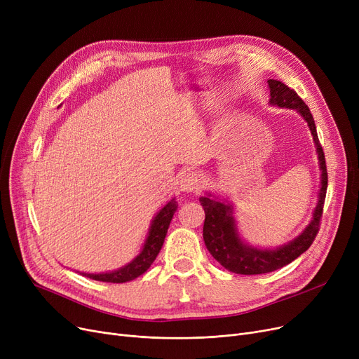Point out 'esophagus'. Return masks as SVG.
<instances>
[{"label": "esophagus", "instance_id": "1", "mask_svg": "<svg viewBox=\"0 0 359 359\" xmlns=\"http://www.w3.org/2000/svg\"><path fill=\"white\" fill-rule=\"evenodd\" d=\"M201 176L192 170H187L180 176V189L183 192H198L201 189Z\"/></svg>", "mask_w": 359, "mask_h": 359}]
</instances>
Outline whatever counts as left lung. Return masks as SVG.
<instances>
[{
	"label": "left lung",
	"mask_w": 359,
	"mask_h": 359,
	"mask_svg": "<svg viewBox=\"0 0 359 359\" xmlns=\"http://www.w3.org/2000/svg\"><path fill=\"white\" fill-rule=\"evenodd\" d=\"M268 84L271 88L269 104L294 109L307 122L311 130L313 141L316 144L320 172H322V177L320 179L322 180H320L318 201L310 224L298 237L276 249L252 248L241 240L236 219L233 217L234 208L231 203L211 198L210 194L199 198V202L205 211L203 241L206 249L225 269L238 275H260L273 272L288 265L299 255H303L311 246L318 233L320 218H322L323 214V205L327 191V168L325 153L318 142L316 123L309 106L299 99L292 88L282 81L268 80Z\"/></svg>",
	"instance_id": "8db88e82"
}]
</instances>
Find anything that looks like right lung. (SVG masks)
<instances>
[{
    "mask_svg": "<svg viewBox=\"0 0 359 359\" xmlns=\"http://www.w3.org/2000/svg\"><path fill=\"white\" fill-rule=\"evenodd\" d=\"M176 210H177V202L175 199H172L167 205L163 206L160 212L154 217L153 222H151V227L142 246V250L137 257H134V260L129 262L123 268L118 271H111V272H103V273H84V272H80V273L94 280L113 282V284H122V282H128L138 278L140 275L147 272V269L151 266V263L156 260L157 255L160 253L170 221H172Z\"/></svg>",
    "mask_w": 359,
    "mask_h": 359,
    "instance_id": "obj_1",
    "label": "right lung"
}]
</instances>
